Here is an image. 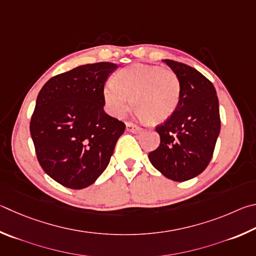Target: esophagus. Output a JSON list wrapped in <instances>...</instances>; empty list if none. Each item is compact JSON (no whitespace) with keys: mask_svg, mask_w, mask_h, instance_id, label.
<instances>
[{"mask_svg":"<svg viewBox=\"0 0 256 256\" xmlns=\"http://www.w3.org/2000/svg\"><path fill=\"white\" fill-rule=\"evenodd\" d=\"M126 128H127V130L130 132H138L142 130L140 127H138L137 124H135L134 122H130V121H127V122H126Z\"/></svg>","mask_w":256,"mask_h":256,"instance_id":"obj_1","label":"esophagus"}]
</instances>
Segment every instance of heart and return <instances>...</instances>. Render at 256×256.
<instances>
[{
	"label": "heart",
	"instance_id": "obj_1",
	"mask_svg": "<svg viewBox=\"0 0 256 256\" xmlns=\"http://www.w3.org/2000/svg\"><path fill=\"white\" fill-rule=\"evenodd\" d=\"M103 98L112 114L122 116L132 106L140 118L150 124L164 122L174 114L181 98V83L171 70L132 64L116 72L103 88Z\"/></svg>",
	"mask_w": 256,
	"mask_h": 256
}]
</instances>
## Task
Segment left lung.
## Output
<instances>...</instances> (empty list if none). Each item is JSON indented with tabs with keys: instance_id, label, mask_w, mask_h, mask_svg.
Instances as JSON below:
<instances>
[{
	"instance_id": "8db88e82",
	"label": "left lung",
	"mask_w": 256,
	"mask_h": 256,
	"mask_svg": "<svg viewBox=\"0 0 256 256\" xmlns=\"http://www.w3.org/2000/svg\"><path fill=\"white\" fill-rule=\"evenodd\" d=\"M178 75L181 98L174 114L156 127L160 146L148 158L164 176L183 182L204 171L212 158L220 132V116L216 90L194 67L164 60Z\"/></svg>"
}]
</instances>
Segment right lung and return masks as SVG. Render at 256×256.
Segmentation results:
<instances>
[{
    "instance_id": "1",
    "label": "right lung",
    "mask_w": 256,
    "mask_h": 256,
    "mask_svg": "<svg viewBox=\"0 0 256 256\" xmlns=\"http://www.w3.org/2000/svg\"><path fill=\"white\" fill-rule=\"evenodd\" d=\"M96 62L54 76L37 96L30 121L40 166L52 180L74 190L101 176L126 124L106 114L104 83L116 68Z\"/></svg>"
}]
</instances>
